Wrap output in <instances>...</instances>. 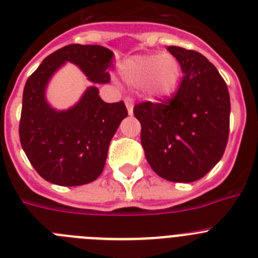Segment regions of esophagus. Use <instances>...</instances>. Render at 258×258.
<instances>
[{
    "mask_svg": "<svg viewBox=\"0 0 258 258\" xmlns=\"http://www.w3.org/2000/svg\"><path fill=\"white\" fill-rule=\"evenodd\" d=\"M124 102H125V106H126L127 108V112H129V115H132V113H133V106H134L133 99H132L131 97H125Z\"/></svg>",
    "mask_w": 258,
    "mask_h": 258,
    "instance_id": "obj_1",
    "label": "esophagus"
}]
</instances>
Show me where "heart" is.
I'll use <instances>...</instances> for the list:
<instances>
[{
    "label": "heart",
    "mask_w": 258,
    "mask_h": 258,
    "mask_svg": "<svg viewBox=\"0 0 258 258\" xmlns=\"http://www.w3.org/2000/svg\"><path fill=\"white\" fill-rule=\"evenodd\" d=\"M125 83L143 88L152 98H165L175 90L181 79V66L169 52L134 55L120 66Z\"/></svg>",
    "instance_id": "heart-1"
}]
</instances>
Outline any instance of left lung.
<instances>
[{"mask_svg": "<svg viewBox=\"0 0 258 258\" xmlns=\"http://www.w3.org/2000/svg\"><path fill=\"white\" fill-rule=\"evenodd\" d=\"M183 72L177 92L160 102L136 104L141 143L155 173L172 182L203 178L221 160L230 129L225 80L195 50L168 46Z\"/></svg>", "mask_w": 258, "mask_h": 258, "instance_id": "left-lung-1", "label": "left lung"}]
</instances>
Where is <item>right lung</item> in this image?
<instances>
[{
	"instance_id": "add662e5",
	"label": "right lung",
	"mask_w": 258,
	"mask_h": 258,
	"mask_svg": "<svg viewBox=\"0 0 258 258\" xmlns=\"http://www.w3.org/2000/svg\"><path fill=\"white\" fill-rule=\"evenodd\" d=\"M72 61L93 83H108L113 52L99 45L72 44L50 54L28 77L23 92L19 137L36 172L59 186H80L103 172L113 134L127 109L122 101L106 103L99 90L90 86L79 103L55 111L45 99L52 74Z\"/></svg>"
}]
</instances>
